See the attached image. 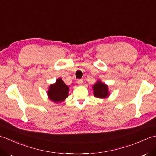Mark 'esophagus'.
Masks as SVG:
<instances>
[{
  "label": "esophagus",
  "instance_id": "esophagus-1",
  "mask_svg": "<svg viewBox=\"0 0 156 156\" xmlns=\"http://www.w3.org/2000/svg\"><path fill=\"white\" fill-rule=\"evenodd\" d=\"M83 83H84L83 80H82V79H80V80H78V84L79 85H82V84H83Z\"/></svg>",
  "mask_w": 156,
  "mask_h": 156
}]
</instances>
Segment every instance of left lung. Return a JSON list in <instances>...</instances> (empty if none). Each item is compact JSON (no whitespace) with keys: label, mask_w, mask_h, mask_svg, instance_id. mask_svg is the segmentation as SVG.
<instances>
[{"label":"left lung","mask_w":156,"mask_h":156,"mask_svg":"<svg viewBox=\"0 0 156 156\" xmlns=\"http://www.w3.org/2000/svg\"><path fill=\"white\" fill-rule=\"evenodd\" d=\"M94 94L97 98H105L108 96V87L101 81H98L93 86Z\"/></svg>","instance_id":"8db88e82"}]
</instances>
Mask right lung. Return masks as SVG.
I'll return each instance as SVG.
<instances>
[{
	"instance_id": "obj_1",
	"label": "right lung",
	"mask_w": 156,
	"mask_h": 156,
	"mask_svg": "<svg viewBox=\"0 0 156 156\" xmlns=\"http://www.w3.org/2000/svg\"><path fill=\"white\" fill-rule=\"evenodd\" d=\"M68 86L64 84L62 78H58L55 84L50 86L48 94L51 101L55 102H61L68 97Z\"/></svg>"
}]
</instances>
